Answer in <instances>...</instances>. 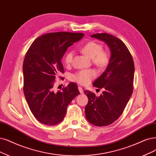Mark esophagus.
I'll return each instance as SVG.
<instances>
[{"mask_svg": "<svg viewBox=\"0 0 156 156\" xmlns=\"http://www.w3.org/2000/svg\"><path fill=\"white\" fill-rule=\"evenodd\" d=\"M78 90H79V91H80V93H81V94L83 93V89H82V87H78Z\"/></svg>", "mask_w": 156, "mask_h": 156, "instance_id": "34e87169", "label": "esophagus"}]
</instances>
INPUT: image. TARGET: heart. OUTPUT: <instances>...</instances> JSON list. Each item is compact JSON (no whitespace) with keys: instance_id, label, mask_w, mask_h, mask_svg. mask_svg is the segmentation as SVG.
I'll return each mask as SVG.
<instances>
[{"instance_id":"obj_1","label":"heart","mask_w":156,"mask_h":156,"mask_svg":"<svg viewBox=\"0 0 156 156\" xmlns=\"http://www.w3.org/2000/svg\"><path fill=\"white\" fill-rule=\"evenodd\" d=\"M82 53L92 59L93 63L100 67H105L110 62L111 56L108 52L103 49V45L94 41H90L85 44L82 48ZM74 53L69 51L64 56V62L66 65H71L73 61ZM97 75L94 69H83L71 76V80L80 85H87Z\"/></svg>"}]
</instances>
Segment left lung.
Instances as JSON below:
<instances>
[{
	"label": "left lung",
	"mask_w": 156,
	"mask_h": 156,
	"mask_svg": "<svg viewBox=\"0 0 156 156\" xmlns=\"http://www.w3.org/2000/svg\"><path fill=\"white\" fill-rule=\"evenodd\" d=\"M107 43L111 49V59L106 70L93 85L105 90L98 97L86 90L88 98L85 108L88 122L98 126L114 123L122 114L133 92L134 63L126 45L118 38L106 33L91 36Z\"/></svg>",
	"instance_id": "obj_1"
}]
</instances>
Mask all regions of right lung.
Masks as SVG:
<instances>
[{
    "label": "right lung",
    "mask_w": 156,
    "mask_h": 156,
    "mask_svg": "<svg viewBox=\"0 0 156 156\" xmlns=\"http://www.w3.org/2000/svg\"><path fill=\"white\" fill-rule=\"evenodd\" d=\"M82 33H46L34 40L23 63L26 100L33 116L46 125L59 123L68 105L80 94L76 83L71 82L62 90L53 87L60 73H64L62 58L67 48L82 38Z\"/></svg>",
    "instance_id": "1"
}]
</instances>
